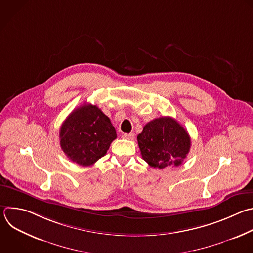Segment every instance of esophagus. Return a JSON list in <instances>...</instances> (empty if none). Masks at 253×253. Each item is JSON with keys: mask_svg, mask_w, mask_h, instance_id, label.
<instances>
[{"mask_svg": "<svg viewBox=\"0 0 253 253\" xmlns=\"http://www.w3.org/2000/svg\"><path fill=\"white\" fill-rule=\"evenodd\" d=\"M122 138L132 140L134 138V134L133 133H124V134H122Z\"/></svg>", "mask_w": 253, "mask_h": 253, "instance_id": "esophagus-1", "label": "esophagus"}]
</instances>
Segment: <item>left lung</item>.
Masks as SVG:
<instances>
[{
  "mask_svg": "<svg viewBox=\"0 0 253 253\" xmlns=\"http://www.w3.org/2000/svg\"><path fill=\"white\" fill-rule=\"evenodd\" d=\"M137 140L143 160L159 169L180 166L191 148V138L186 129L169 116L147 123Z\"/></svg>",
  "mask_w": 253,
  "mask_h": 253,
  "instance_id": "obj_1",
  "label": "left lung"
}]
</instances>
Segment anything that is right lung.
Instances as JSON below:
<instances>
[{"label":"right lung","instance_id":"1","mask_svg":"<svg viewBox=\"0 0 253 253\" xmlns=\"http://www.w3.org/2000/svg\"><path fill=\"white\" fill-rule=\"evenodd\" d=\"M117 137L110 119L96 105L84 103L74 109L60 127V147L73 163L93 165Z\"/></svg>","mask_w":253,"mask_h":253}]
</instances>
